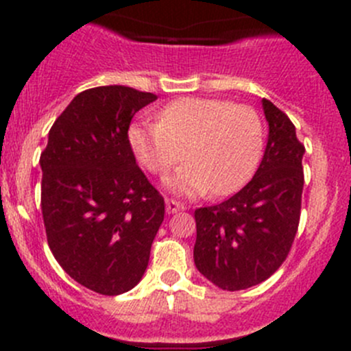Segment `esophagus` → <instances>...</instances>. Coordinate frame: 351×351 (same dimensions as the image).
<instances>
[{"label": "esophagus", "instance_id": "obj_1", "mask_svg": "<svg viewBox=\"0 0 351 351\" xmlns=\"http://www.w3.org/2000/svg\"><path fill=\"white\" fill-rule=\"evenodd\" d=\"M183 208L185 207H183L180 202L171 200V198H166V212H168V214H176V212L183 210Z\"/></svg>", "mask_w": 351, "mask_h": 351}]
</instances>
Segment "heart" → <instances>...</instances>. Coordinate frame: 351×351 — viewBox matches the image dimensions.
<instances>
[{"label":"heart","instance_id":"1","mask_svg":"<svg viewBox=\"0 0 351 351\" xmlns=\"http://www.w3.org/2000/svg\"><path fill=\"white\" fill-rule=\"evenodd\" d=\"M129 143L141 165L166 175L185 156L186 165L165 180L171 193L198 197L210 190L236 192L256 169L263 123L256 110L215 98H178L159 110V122H137Z\"/></svg>","mask_w":351,"mask_h":351}]
</instances>
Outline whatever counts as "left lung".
Here are the masks:
<instances>
[{"label": "left lung", "mask_w": 351, "mask_h": 351, "mask_svg": "<svg viewBox=\"0 0 351 351\" xmlns=\"http://www.w3.org/2000/svg\"><path fill=\"white\" fill-rule=\"evenodd\" d=\"M263 159L246 186L222 204L195 210L197 270L222 290L261 284L284 263L300 217L302 156L295 127L271 101Z\"/></svg>", "instance_id": "left-lung-1"}]
</instances>
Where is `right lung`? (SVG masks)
I'll return each mask as SVG.
<instances>
[{
  "mask_svg": "<svg viewBox=\"0 0 351 351\" xmlns=\"http://www.w3.org/2000/svg\"><path fill=\"white\" fill-rule=\"evenodd\" d=\"M156 95L98 86L76 95L49 130L40 154L47 243L71 278L101 295L143 278L165 200L136 165L132 117Z\"/></svg>",
  "mask_w": 351,
  "mask_h": 351,
  "instance_id": "add662e5",
  "label": "right lung"
}]
</instances>
